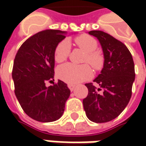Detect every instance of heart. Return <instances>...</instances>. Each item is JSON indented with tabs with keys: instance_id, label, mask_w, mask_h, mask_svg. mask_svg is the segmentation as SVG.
<instances>
[{
	"instance_id": "1",
	"label": "heart",
	"mask_w": 146,
	"mask_h": 146,
	"mask_svg": "<svg viewBox=\"0 0 146 146\" xmlns=\"http://www.w3.org/2000/svg\"><path fill=\"white\" fill-rule=\"evenodd\" d=\"M68 69H74L76 71H78L79 72V74L76 76V77L75 78V82H77V83H80V82L84 81V80H86V74L84 73H83L82 74L81 72V69L82 67L80 66H63L61 70L62 71V73L64 74L65 72L64 71H66V70H68Z\"/></svg>"
}]
</instances>
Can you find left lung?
<instances>
[{
	"label": "left lung",
	"instance_id": "8db88e82",
	"mask_svg": "<svg viewBox=\"0 0 146 146\" xmlns=\"http://www.w3.org/2000/svg\"><path fill=\"white\" fill-rule=\"evenodd\" d=\"M64 34L58 30L40 31L20 46L14 58V93L23 111L39 122L58 120L70 96L66 84L53 79L54 52Z\"/></svg>",
	"mask_w": 146,
	"mask_h": 146
}]
</instances>
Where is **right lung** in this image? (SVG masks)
Returning <instances> with one entry per match:
<instances>
[{
  "label": "right lung",
  "mask_w": 146,
  "mask_h": 146,
  "mask_svg": "<svg viewBox=\"0 0 146 146\" xmlns=\"http://www.w3.org/2000/svg\"><path fill=\"white\" fill-rule=\"evenodd\" d=\"M88 34L98 38L104 53V66L101 74L85 86L88 93L83 100L88 119L106 123L115 119L125 109L132 97L135 69L132 54L126 45L101 31Z\"/></svg>",
  "instance_id": "1"
}]
</instances>
